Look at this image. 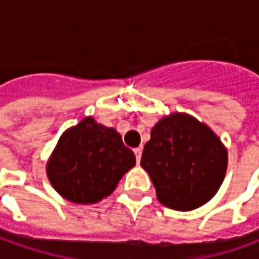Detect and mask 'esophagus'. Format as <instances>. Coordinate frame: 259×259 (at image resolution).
I'll use <instances>...</instances> for the list:
<instances>
[{
	"label": "esophagus",
	"mask_w": 259,
	"mask_h": 259,
	"mask_svg": "<svg viewBox=\"0 0 259 259\" xmlns=\"http://www.w3.org/2000/svg\"><path fill=\"white\" fill-rule=\"evenodd\" d=\"M142 147H136L133 152H135V155H136V160H138V163H140V157H142Z\"/></svg>",
	"instance_id": "1"
}]
</instances>
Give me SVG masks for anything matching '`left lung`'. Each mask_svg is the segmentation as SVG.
I'll list each match as a JSON object with an SVG mask.
<instances>
[{"instance_id": "8db88e82", "label": "left lung", "mask_w": 259, "mask_h": 259, "mask_svg": "<svg viewBox=\"0 0 259 259\" xmlns=\"http://www.w3.org/2000/svg\"><path fill=\"white\" fill-rule=\"evenodd\" d=\"M140 165L162 205L192 210L219 191L227 175L228 150L208 124L188 113L175 112L153 126Z\"/></svg>"}]
</instances>
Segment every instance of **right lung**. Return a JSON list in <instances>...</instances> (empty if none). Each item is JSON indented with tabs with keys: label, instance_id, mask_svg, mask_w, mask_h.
I'll use <instances>...</instances> for the list:
<instances>
[{
	"label": "right lung",
	"instance_id": "right-lung-1",
	"mask_svg": "<svg viewBox=\"0 0 259 259\" xmlns=\"http://www.w3.org/2000/svg\"><path fill=\"white\" fill-rule=\"evenodd\" d=\"M135 165V153L124 146L120 133L85 116L60 136L46 172L64 199L92 205L112 195Z\"/></svg>",
	"mask_w": 259,
	"mask_h": 259
}]
</instances>
